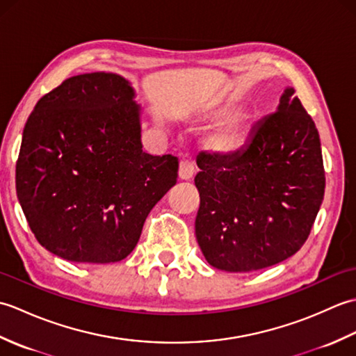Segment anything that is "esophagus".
<instances>
[{
    "mask_svg": "<svg viewBox=\"0 0 356 356\" xmlns=\"http://www.w3.org/2000/svg\"><path fill=\"white\" fill-rule=\"evenodd\" d=\"M194 165L190 161H182L179 165V177L182 180H190L194 176Z\"/></svg>",
    "mask_w": 356,
    "mask_h": 356,
    "instance_id": "obj_1",
    "label": "esophagus"
}]
</instances>
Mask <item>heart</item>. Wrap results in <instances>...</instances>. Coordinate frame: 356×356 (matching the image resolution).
Returning a JSON list of instances; mask_svg holds the SVG:
<instances>
[{"mask_svg":"<svg viewBox=\"0 0 356 356\" xmlns=\"http://www.w3.org/2000/svg\"><path fill=\"white\" fill-rule=\"evenodd\" d=\"M231 105H222L213 111L214 119L224 118L229 114ZM226 116V115H225ZM227 117V116H226ZM246 138V118L241 113H231L229 117L222 120L216 130L209 136V147L220 154H231L243 145Z\"/></svg>","mask_w":356,"mask_h":356,"instance_id":"1","label":"heart"}]
</instances>
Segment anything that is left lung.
Returning <instances> with one entry per match:
<instances>
[{"instance_id": "1", "label": "left lung", "mask_w": 356, "mask_h": 356, "mask_svg": "<svg viewBox=\"0 0 356 356\" xmlns=\"http://www.w3.org/2000/svg\"><path fill=\"white\" fill-rule=\"evenodd\" d=\"M195 237L207 261L251 272L289 259L305 245L324 197L320 134L293 88L228 156H197Z\"/></svg>"}]
</instances>
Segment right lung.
Masks as SVG:
<instances>
[{"label": "right lung", "mask_w": 356, "mask_h": 356, "mask_svg": "<svg viewBox=\"0 0 356 356\" xmlns=\"http://www.w3.org/2000/svg\"><path fill=\"white\" fill-rule=\"evenodd\" d=\"M133 99L119 74H78L44 95L27 119L17 195L40 245L64 260H124L177 182V157L142 151Z\"/></svg>", "instance_id": "right-lung-1"}]
</instances>
